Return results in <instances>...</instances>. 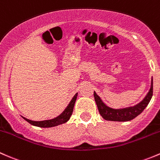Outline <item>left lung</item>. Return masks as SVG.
Segmentation results:
<instances>
[{
	"label": "left lung",
	"mask_w": 160,
	"mask_h": 160,
	"mask_svg": "<svg viewBox=\"0 0 160 160\" xmlns=\"http://www.w3.org/2000/svg\"><path fill=\"white\" fill-rule=\"evenodd\" d=\"M152 92H153V85H152V78L150 89L141 102L134 105V106L119 108V109L112 108L105 105L100 97L95 93V92H94V98H95V101L96 102L97 107H98V112L104 119L108 120V121L126 122L133 119L142 112V111L146 108V107L147 106L152 98Z\"/></svg>",
	"instance_id": "left-lung-1"
}]
</instances>
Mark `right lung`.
<instances>
[{
    "label": "right lung",
    "mask_w": 160,
    "mask_h": 160,
    "mask_svg": "<svg viewBox=\"0 0 160 160\" xmlns=\"http://www.w3.org/2000/svg\"><path fill=\"white\" fill-rule=\"evenodd\" d=\"M77 96H78V93H76L75 95V96L73 97V98L72 99V101L70 102L67 108H65V111L58 117H56L55 118H52L50 120H44V121H32V120L28 119V118H24V119H25L28 122H29L32 126H38V127H42V128H50V127H54V126H57L58 125L63 124V123L67 122L68 121L69 118H70L71 116H72V112H73V108L74 105H75V101H76Z\"/></svg>",
    "instance_id": "right-lung-1"
}]
</instances>
